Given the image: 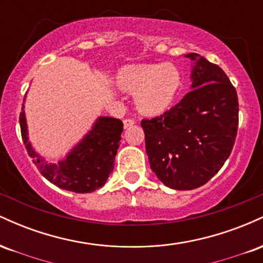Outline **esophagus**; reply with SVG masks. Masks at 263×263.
I'll use <instances>...</instances> for the list:
<instances>
[{"mask_svg":"<svg viewBox=\"0 0 263 263\" xmlns=\"http://www.w3.org/2000/svg\"><path fill=\"white\" fill-rule=\"evenodd\" d=\"M135 123H136V121L134 119H125L123 120V127L128 128V127H131V126H134Z\"/></svg>","mask_w":263,"mask_h":263,"instance_id":"1","label":"esophagus"}]
</instances>
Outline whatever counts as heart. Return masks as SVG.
<instances>
[{"label":"heart","instance_id":"heart-1","mask_svg":"<svg viewBox=\"0 0 263 263\" xmlns=\"http://www.w3.org/2000/svg\"><path fill=\"white\" fill-rule=\"evenodd\" d=\"M121 90L136 93V106L142 114L158 115L167 110L180 86V73L172 64H132L117 73Z\"/></svg>","mask_w":263,"mask_h":263}]
</instances>
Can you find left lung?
<instances>
[{
	"instance_id": "8db88e82",
	"label": "left lung",
	"mask_w": 263,
	"mask_h": 263,
	"mask_svg": "<svg viewBox=\"0 0 263 263\" xmlns=\"http://www.w3.org/2000/svg\"><path fill=\"white\" fill-rule=\"evenodd\" d=\"M185 58L194 62L192 91L165 112L141 121L151 170L176 190L199 188L218 173L238 126L237 93L224 70L197 53Z\"/></svg>"
}]
</instances>
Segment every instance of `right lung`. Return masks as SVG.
<instances>
[{
  "label": "right lung",
  "mask_w": 263,
  "mask_h": 263,
  "mask_svg": "<svg viewBox=\"0 0 263 263\" xmlns=\"http://www.w3.org/2000/svg\"><path fill=\"white\" fill-rule=\"evenodd\" d=\"M21 135L27 152L45 179L59 188L74 193H91L106 183L123 131L121 120L100 116L89 134L58 163L47 162L28 141L25 104L20 115Z\"/></svg>",
  "instance_id": "add662e5"
}]
</instances>
